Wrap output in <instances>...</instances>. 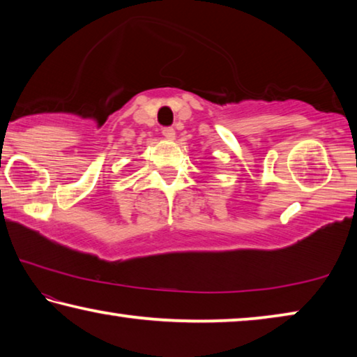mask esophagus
I'll return each instance as SVG.
<instances>
[{
	"mask_svg": "<svg viewBox=\"0 0 357 357\" xmlns=\"http://www.w3.org/2000/svg\"><path fill=\"white\" fill-rule=\"evenodd\" d=\"M162 135H164L167 140H173V138H174V129L173 128H164V129H162Z\"/></svg>",
	"mask_w": 357,
	"mask_h": 357,
	"instance_id": "1",
	"label": "esophagus"
}]
</instances>
